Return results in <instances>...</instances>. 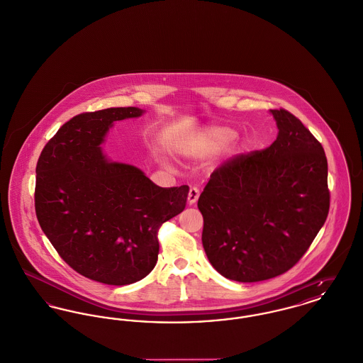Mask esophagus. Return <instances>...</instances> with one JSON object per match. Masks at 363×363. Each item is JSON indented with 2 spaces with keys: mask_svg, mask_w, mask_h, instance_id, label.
Listing matches in <instances>:
<instances>
[{
  "mask_svg": "<svg viewBox=\"0 0 363 363\" xmlns=\"http://www.w3.org/2000/svg\"><path fill=\"white\" fill-rule=\"evenodd\" d=\"M199 196H200V191L197 188H191L188 193V204L193 206L199 200Z\"/></svg>",
  "mask_w": 363,
  "mask_h": 363,
  "instance_id": "34e87169",
  "label": "esophagus"
}]
</instances>
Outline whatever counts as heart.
<instances>
[{
    "mask_svg": "<svg viewBox=\"0 0 363 363\" xmlns=\"http://www.w3.org/2000/svg\"><path fill=\"white\" fill-rule=\"evenodd\" d=\"M235 135V130L230 128L210 126L197 134L177 141L175 152L182 159H200L215 148L229 143Z\"/></svg>",
    "mask_w": 363,
    "mask_h": 363,
    "instance_id": "obj_1",
    "label": "heart"
}]
</instances>
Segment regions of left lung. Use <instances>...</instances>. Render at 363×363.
Here are the masks:
<instances>
[{
  "label": "left lung",
  "instance_id": "left-lung-1",
  "mask_svg": "<svg viewBox=\"0 0 363 363\" xmlns=\"http://www.w3.org/2000/svg\"><path fill=\"white\" fill-rule=\"evenodd\" d=\"M270 113L277 125L276 141L213 171L197 201L206 255L219 274L238 282L288 272L329 213L322 145L291 112Z\"/></svg>",
  "mask_w": 363,
  "mask_h": 363
}]
</instances>
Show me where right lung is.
I'll return each instance as SVG.
<instances>
[{"instance_id":"1","label":"right lung","mask_w":363,"mask_h":363,"mask_svg":"<svg viewBox=\"0 0 363 363\" xmlns=\"http://www.w3.org/2000/svg\"><path fill=\"white\" fill-rule=\"evenodd\" d=\"M145 109L107 108L68 121L37 163L35 213L45 235L75 272L108 285L147 277L159 226L184 211L189 188H160L135 166L104 155L115 122Z\"/></svg>"}]
</instances>
